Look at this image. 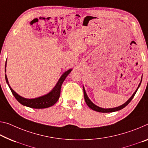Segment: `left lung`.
Instances as JSON below:
<instances>
[{"mask_svg": "<svg viewBox=\"0 0 148 148\" xmlns=\"http://www.w3.org/2000/svg\"><path fill=\"white\" fill-rule=\"evenodd\" d=\"M142 80V77L141 81H140V83L139 84V85H138V88L136 89V90L134 92L132 95L131 96L130 98H129L127 101H126L125 103L123 104L122 105H121V106H119V107H114V108H109V109H104V108H101V107H98L97 105H95L90 99V98L88 97V95H87V93L86 92L85 89H84V86H83L84 95V99H85V101L86 103V104L88 105V106L90 107V109L93 110V111H97V112H114V111H119V110H121V109H123V108H125L126 106V105H127L131 101V100L133 99V97H134V95L136 94V91H138V88H139V87L140 86V84H141Z\"/></svg>", "mask_w": 148, "mask_h": 148, "instance_id": "8db88e82", "label": "left lung"}]
</instances>
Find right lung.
Instances as JSON below:
<instances>
[{"label": "right lung", "instance_id": "1", "mask_svg": "<svg viewBox=\"0 0 148 148\" xmlns=\"http://www.w3.org/2000/svg\"><path fill=\"white\" fill-rule=\"evenodd\" d=\"M6 61L5 64V72H6ZM72 69H69L66 71L62 74L61 76L60 77L59 79L57 82V84L53 88L50 92H49L47 94L40 96V97L34 98V99H27V98L23 97L20 95H18L17 93H16L14 91L9 84L8 78H7L6 74H5V79L6 82L8 86L10 88V90L12 93L13 95L14 96L15 98L18 102L24 106H26L30 108H34V109H45V108H48L49 107L53 106L57 103V101L59 99L60 95V89H61L62 84L64 79L66 78Z\"/></svg>", "mask_w": 148, "mask_h": 148}]
</instances>
